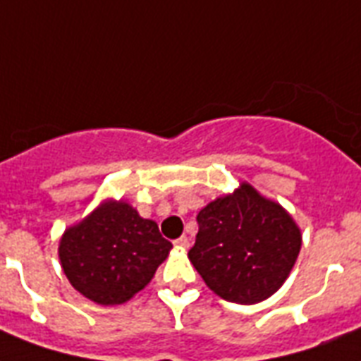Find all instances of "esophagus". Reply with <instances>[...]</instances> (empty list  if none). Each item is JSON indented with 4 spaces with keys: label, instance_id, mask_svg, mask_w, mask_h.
Wrapping results in <instances>:
<instances>
[{
    "label": "esophagus",
    "instance_id": "34e87169",
    "mask_svg": "<svg viewBox=\"0 0 361 361\" xmlns=\"http://www.w3.org/2000/svg\"><path fill=\"white\" fill-rule=\"evenodd\" d=\"M190 241H188V237L183 235V237H178V239H175V247L178 248H188Z\"/></svg>",
    "mask_w": 361,
    "mask_h": 361
}]
</instances>
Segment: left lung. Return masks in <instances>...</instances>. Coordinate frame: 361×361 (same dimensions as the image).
Wrapping results in <instances>:
<instances>
[{"mask_svg":"<svg viewBox=\"0 0 361 361\" xmlns=\"http://www.w3.org/2000/svg\"><path fill=\"white\" fill-rule=\"evenodd\" d=\"M190 262L222 300L252 305L282 286L301 248L300 228L279 203L243 184L197 214Z\"/></svg>","mask_w":361,"mask_h":361,"instance_id":"1","label":"left lung"}]
</instances>
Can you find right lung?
<instances>
[{"label":"right lung","mask_w":361,"mask_h":361,"mask_svg":"<svg viewBox=\"0 0 361 361\" xmlns=\"http://www.w3.org/2000/svg\"><path fill=\"white\" fill-rule=\"evenodd\" d=\"M171 247L156 222L107 201L63 233L58 252L75 290L99 305H118L149 284Z\"/></svg>","instance_id":"right-lung-1"}]
</instances>
